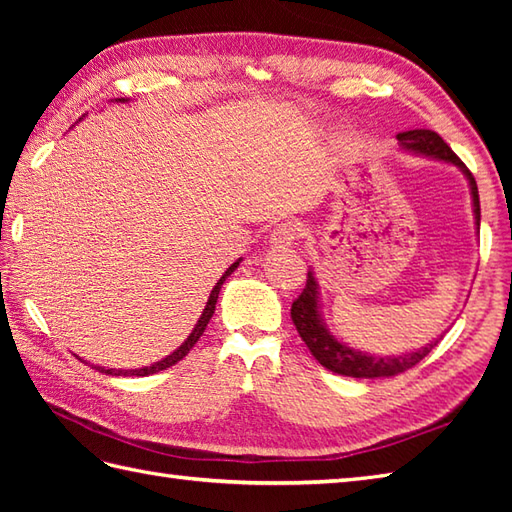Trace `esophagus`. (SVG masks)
Segmentation results:
<instances>
[{
	"label": "esophagus",
	"mask_w": 512,
	"mask_h": 512,
	"mask_svg": "<svg viewBox=\"0 0 512 512\" xmlns=\"http://www.w3.org/2000/svg\"><path fill=\"white\" fill-rule=\"evenodd\" d=\"M299 235H301V228L295 222H284L275 228L273 235H270V246L277 250H290L297 244Z\"/></svg>",
	"instance_id": "esophagus-1"
}]
</instances>
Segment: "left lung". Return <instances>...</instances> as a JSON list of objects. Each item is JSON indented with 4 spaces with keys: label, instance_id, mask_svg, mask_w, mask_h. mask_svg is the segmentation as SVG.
<instances>
[{
    "label": "left lung",
    "instance_id": "1",
    "mask_svg": "<svg viewBox=\"0 0 512 512\" xmlns=\"http://www.w3.org/2000/svg\"><path fill=\"white\" fill-rule=\"evenodd\" d=\"M398 145L402 151H409V154L447 162V165L458 167L464 173V178L469 180L473 215H475L477 233H480V193H477V184H475V178L471 176V171L466 169L464 162L453 154V149L444 143L436 132H431V129H411V132H402L398 134ZM290 319L295 323L301 341L308 345L310 354L317 358L325 369H330V372L341 374V376H350V378L398 376L402 372H407V369H411L413 365H418L440 341L436 339L420 347L416 352H405V354H394V356H378V354L354 350V347L343 343L341 339H336L328 325H325L323 312H321L319 281L314 277L312 268L308 270L306 288H303L297 301L292 303Z\"/></svg>",
    "mask_w": 512,
    "mask_h": 512
}]
</instances>
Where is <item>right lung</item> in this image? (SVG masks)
<instances>
[{"label":"right lung","mask_w":512,"mask_h":512,"mask_svg":"<svg viewBox=\"0 0 512 512\" xmlns=\"http://www.w3.org/2000/svg\"><path fill=\"white\" fill-rule=\"evenodd\" d=\"M123 103H125V99H123ZM239 262H242V257H239L235 264L228 266L226 273H224V275L220 277V281H217V284L213 286L209 299H206V306H204V310H202V314H200L198 323L193 325V330H191V334L187 336V341H184V343L178 347V350H173L169 356H165V358H162V361H158V363H154V365L138 367V369H112V367L105 369V367H101V365H92V367L99 369L101 374H107V376H149V374L162 372V369H167V367H171V365H176L178 361H182V358L191 352V347L200 341V336H202L204 330H206V323L211 321L213 312H215V303H217V297H220V288H222V284L226 281V277H231V275L235 273ZM81 361H83V358H81Z\"/></svg>","instance_id":"obj_1"}]
</instances>
